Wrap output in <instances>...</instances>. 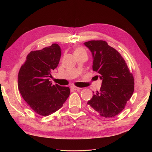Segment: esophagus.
I'll list each match as a JSON object with an SVG mask.
<instances>
[{
  "instance_id": "34e87169",
  "label": "esophagus",
  "mask_w": 152,
  "mask_h": 152,
  "mask_svg": "<svg viewBox=\"0 0 152 152\" xmlns=\"http://www.w3.org/2000/svg\"><path fill=\"white\" fill-rule=\"evenodd\" d=\"M71 88L73 90H80L81 89V88H80V87H76V86H72Z\"/></svg>"
}]
</instances>
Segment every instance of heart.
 <instances>
[{
	"label": "heart",
	"mask_w": 152,
	"mask_h": 152,
	"mask_svg": "<svg viewBox=\"0 0 152 152\" xmlns=\"http://www.w3.org/2000/svg\"><path fill=\"white\" fill-rule=\"evenodd\" d=\"M82 52H85L84 49L81 48H78L75 49L74 53H82Z\"/></svg>",
	"instance_id": "b5f03b06"
}]
</instances>
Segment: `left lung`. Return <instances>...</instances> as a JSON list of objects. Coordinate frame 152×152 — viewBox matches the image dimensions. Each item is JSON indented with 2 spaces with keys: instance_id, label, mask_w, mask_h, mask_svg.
Masks as SVG:
<instances>
[{
  "instance_id": "obj_1",
  "label": "left lung",
  "mask_w": 152,
  "mask_h": 152,
  "mask_svg": "<svg viewBox=\"0 0 152 152\" xmlns=\"http://www.w3.org/2000/svg\"><path fill=\"white\" fill-rule=\"evenodd\" d=\"M84 44L93 54V70L102 80L99 91H96L87 104L100 116L115 117L125 108L134 92L133 75L121 54L106 41L90 40Z\"/></svg>"
}]
</instances>
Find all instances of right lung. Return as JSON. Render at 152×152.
I'll list each match as a JSON object with an SVG mask.
<instances>
[{
  "label": "right lung",
  "mask_w": 152,
  "mask_h": 152,
  "mask_svg": "<svg viewBox=\"0 0 152 152\" xmlns=\"http://www.w3.org/2000/svg\"><path fill=\"white\" fill-rule=\"evenodd\" d=\"M61 54L57 44L31 51L18 73V90L27 104L40 115L48 116L58 111L70 95L68 87L52 85L49 81Z\"/></svg>",
  "instance_id": "right-lung-1"
}]
</instances>
